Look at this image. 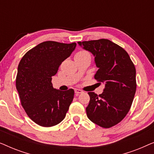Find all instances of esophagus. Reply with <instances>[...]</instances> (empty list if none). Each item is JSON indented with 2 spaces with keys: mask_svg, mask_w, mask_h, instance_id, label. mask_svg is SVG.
<instances>
[{
  "mask_svg": "<svg viewBox=\"0 0 154 154\" xmlns=\"http://www.w3.org/2000/svg\"><path fill=\"white\" fill-rule=\"evenodd\" d=\"M83 90H80V89H75V94H76V95H78V94H79L83 93Z\"/></svg>",
  "mask_w": 154,
  "mask_h": 154,
  "instance_id": "esophagus-1",
  "label": "esophagus"
}]
</instances>
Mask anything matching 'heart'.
<instances>
[{"label": "heart", "mask_w": 154, "mask_h": 154, "mask_svg": "<svg viewBox=\"0 0 154 154\" xmlns=\"http://www.w3.org/2000/svg\"><path fill=\"white\" fill-rule=\"evenodd\" d=\"M89 54L88 52L85 51V50H80L78 52H76V54H75V56H81V55H83V54Z\"/></svg>", "instance_id": "obj_1"}]
</instances>
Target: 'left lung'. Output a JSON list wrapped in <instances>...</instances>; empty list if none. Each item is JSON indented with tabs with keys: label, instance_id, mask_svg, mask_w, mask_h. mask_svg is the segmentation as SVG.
<instances>
[{
	"label": "left lung",
	"instance_id": "8db88e82",
	"mask_svg": "<svg viewBox=\"0 0 154 154\" xmlns=\"http://www.w3.org/2000/svg\"><path fill=\"white\" fill-rule=\"evenodd\" d=\"M79 44L94 54L99 68L94 79L105 85L102 94L88 92V119L102 128L113 127L125 117L132 106L137 88L135 66L128 52L108 39Z\"/></svg>",
	"mask_w": 154,
	"mask_h": 154
}]
</instances>
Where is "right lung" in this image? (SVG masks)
Instances as JSON below:
<instances>
[{"instance_id": "right-lung-1", "label": "right lung", "mask_w": 154, "mask_h": 154, "mask_svg": "<svg viewBox=\"0 0 154 154\" xmlns=\"http://www.w3.org/2000/svg\"><path fill=\"white\" fill-rule=\"evenodd\" d=\"M75 46V43L43 42L29 50L18 65L16 88L21 104L28 116L42 127L62 121L72 102L74 90L54 89L52 77Z\"/></svg>"}]
</instances>
